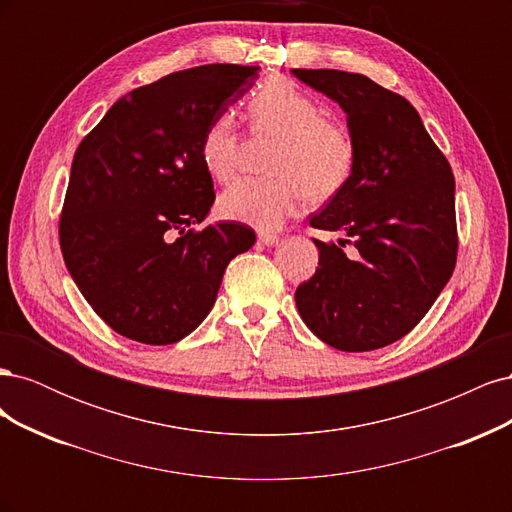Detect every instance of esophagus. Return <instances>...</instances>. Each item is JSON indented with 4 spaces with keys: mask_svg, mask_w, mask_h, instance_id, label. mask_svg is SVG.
<instances>
[{
    "mask_svg": "<svg viewBox=\"0 0 512 512\" xmlns=\"http://www.w3.org/2000/svg\"><path fill=\"white\" fill-rule=\"evenodd\" d=\"M258 241L265 243V245H277V243H280V237H277L275 232H260Z\"/></svg>",
    "mask_w": 512,
    "mask_h": 512,
    "instance_id": "esophagus-1",
    "label": "esophagus"
}]
</instances>
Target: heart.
<instances>
[{
    "instance_id": "b5f03b06",
    "label": "heart",
    "mask_w": 512,
    "mask_h": 512,
    "mask_svg": "<svg viewBox=\"0 0 512 512\" xmlns=\"http://www.w3.org/2000/svg\"><path fill=\"white\" fill-rule=\"evenodd\" d=\"M254 134L275 136L267 177H245L220 196V215L256 228H277L309 196L316 203L342 192L356 168V143L344 121L282 76L258 85L247 100ZM239 132L230 115L213 119L198 156L215 181H230L239 164Z\"/></svg>"
}]
</instances>
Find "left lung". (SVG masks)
<instances>
[{"mask_svg":"<svg viewBox=\"0 0 512 512\" xmlns=\"http://www.w3.org/2000/svg\"><path fill=\"white\" fill-rule=\"evenodd\" d=\"M292 74L344 108L356 143L352 179L309 218L312 228L344 230L348 239H314L318 267L294 301L324 344L344 352L389 346L423 320L455 271L451 164L404 96L356 72Z\"/></svg>","mask_w":512,"mask_h":512,"instance_id":"1","label":"left lung"}]
</instances>
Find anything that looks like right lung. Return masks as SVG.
Wrapping results in <instances>:
<instances>
[{
	"mask_svg": "<svg viewBox=\"0 0 512 512\" xmlns=\"http://www.w3.org/2000/svg\"><path fill=\"white\" fill-rule=\"evenodd\" d=\"M258 70L209 64L136 87L76 149L59 245L115 333L149 346L179 342L211 312L228 262L254 245L256 232L241 222L194 226L215 200L200 138Z\"/></svg>",
	"mask_w": 512,
	"mask_h": 512,
	"instance_id": "right-lung-1",
	"label": "right lung"
}]
</instances>
